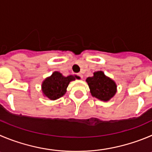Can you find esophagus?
<instances>
[{"label": "esophagus", "instance_id": "esophagus-1", "mask_svg": "<svg viewBox=\"0 0 152 152\" xmlns=\"http://www.w3.org/2000/svg\"><path fill=\"white\" fill-rule=\"evenodd\" d=\"M77 76H79V77H80L81 79H83V75L82 74V73H77Z\"/></svg>", "mask_w": 152, "mask_h": 152}]
</instances>
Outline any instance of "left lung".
Wrapping results in <instances>:
<instances>
[{
	"label": "left lung",
	"instance_id": "obj_1",
	"mask_svg": "<svg viewBox=\"0 0 152 152\" xmlns=\"http://www.w3.org/2000/svg\"><path fill=\"white\" fill-rule=\"evenodd\" d=\"M86 82L91 95L103 101L110 100L117 91L115 83L107 77L103 71L94 72L92 77L86 79Z\"/></svg>",
	"mask_w": 152,
	"mask_h": 152
}]
</instances>
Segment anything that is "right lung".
Here are the masks:
<instances>
[{"label":"right lung","mask_w":152,"mask_h":152,"mask_svg":"<svg viewBox=\"0 0 152 152\" xmlns=\"http://www.w3.org/2000/svg\"><path fill=\"white\" fill-rule=\"evenodd\" d=\"M76 79L77 76H64L58 71L54 72L49 77L46 78L42 83V91L43 95L52 100H57L65 94L69 83Z\"/></svg>","instance_id":"right-lung-1"}]
</instances>
